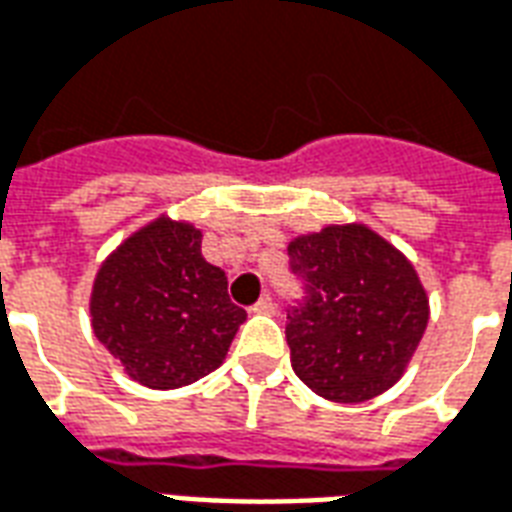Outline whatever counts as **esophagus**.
<instances>
[{"instance_id":"1","label":"esophagus","mask_w":512,"mask_h":512,"mask_svg":"<svg viewBox=\"0 0 512 512\" xmlns=\"http://www.w3.org/2000/svg\"><path fill=\"white\" fill-rule=\"evenodd\" d=\"M252 312L255 314H274L276 312V304L268 298V295H263L260 301H257L255 306H252Z\"/></svg>"}]
</instances>
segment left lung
<instances>
[{"label": "left lung", "instance_id": "1", "mask_svg": "<svg viewBox=\"0 0 512 512\" xmlns=\"http://www.w3.org/2000/svg\"><path fill=\"white\" fill-rule=\"evenodd\" d=\"M306 304L287 314L293 372L317 396L358 404L393 388L429 325V295L407 255L361 222L287 244Z\"/></svg>", "mask_w": 512, "mask_h": 512}]
</instances>
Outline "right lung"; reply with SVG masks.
Here are the masks:
<instances>
[{
    "instance_id": "obj_1",
    "label": "right lung",
    "mask_w": 512,
    "mask_h": 512,
    "mask_svg": "<svg viewBox=\"0 0 512 512\" xmlns=\"http://www.w3.org/2000/svg\"><path fill=\"white\" fill-rule=\"evenodd\" d=\"M200 241V227L160 214L124 238L94 276V336L151 391L184 388L219 369L246 320Z\"/></svg>"
}]
</instances>
